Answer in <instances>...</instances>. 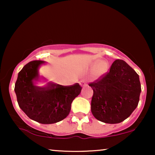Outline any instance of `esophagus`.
Listing matches in <instances>:
<instances>
[{
    "mask_svg": "<svg viewBox=\"0 0 155 155\" xmlns=\"http://www.w3.org/2000/svg\"><path fill=\"white\" fill-rule=\"evenodd\" d=\"M80 85H81L82 87H84V86H85L86 84H87L86 82H85V80H80Z\"/></svg>",
    "mask_w": 155,
    "mask_h": 155,
    "instance_id": "esophagus-1",
    "label": "esophagus"
}]
</instances>
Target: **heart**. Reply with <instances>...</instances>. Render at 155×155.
I'll return each mask as SVG.
<instances>
[{
    "label": "heart",
    "instance_id": "b5f03b06",
    "mask_svg": "<svg viewBox=\"0 0 155 155\" xmlns=\"http://www.w3.org/2000/svg\"><path fill=\"white\" fill-rule=\"evenodd\" d=\"M99 67H100V71H102V70H103V66H102V65H99Z\"/></svg>",
    "mask_w": 155,
    "mask_h": 155
}]
</instances>
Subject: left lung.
Here are the masks:
<instances>
[{"label": "left lung", "instance_id": "obj_1", "mask_svg": "<svg viewBox=\"0 0 155 155\" xmlns=\"http://www.w3.org/2000/svg\"><path fill=\"white\" fill-rule=\"evenodd\" d=\"M93 90L91 111L97 120L118 124L129 117L138 104L139 75L124 61L117 59L109 71L89 84Z\"/></svg>", "mask_w": 155, "mask_h": 155}]
</instances>
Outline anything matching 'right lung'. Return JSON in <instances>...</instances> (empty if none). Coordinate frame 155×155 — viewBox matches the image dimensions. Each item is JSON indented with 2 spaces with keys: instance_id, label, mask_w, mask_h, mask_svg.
I'll use <instances>...</instances> for the list:
<instances>
[{
  "instance_id": "1",
  "label": "right lung",
  "mask_w": 155,
  "mask_h": 155,
  "mask_svg": "<svg viewBox=\"0 0 155 155\" xmlns=\"http://www.w3.org/2000/svg\"><path fill=\"white\" fill-rule=\"evenodd\" d=\"M44 63L32 61L25 65L18 73L15 92L19 107L29 118L40 124H55L67 117L82 87L78 83L63 86L54 82L37 86L44 78L39 73V67Z\"/></svg>"
}]
</instances>
